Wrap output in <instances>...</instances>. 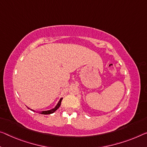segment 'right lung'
<instances>
[{
    "label": "right lung",
    "instance_id": "add662e5",
    "mask_svg": "<svg viewBox=\"0 0 147 147\" xmlns=\"http://www.w3.org/2000/svg\"><path fill=\"white\" fill-rule=\"evenodd\" d=\"M62 99H63V98L61 97V98L59 99V101H58L57 104L56 105V106H55V107H54V108H53V109H50V110H48V111H42L41 113H40V114H42V115H50V114H52V113H54L55 111H56L57 110V109L59 108L60 105H61V103ZM27 108L29 109H30V110H31L32 111H34V110H32V109L29 108V107H27Z\"/></svg>",
    "mask_w": 147,
    "mask_h": 147
}]
</instances>
